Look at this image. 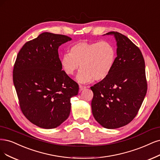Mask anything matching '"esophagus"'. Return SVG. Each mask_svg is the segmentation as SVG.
I'll return each instance as SVG.
<instances>
[{"instance_id":"34e87169","label":"esophagus","mask_w":160,"mask_h":160,"mask_svg":"<svg viewBox=\"0 0 160 160\" xmlns=\"http://www.w3.org/2000/svg\"><path fill=\"white\" fill-rule=\"evenodd\" d=\"M86 87L85 86H82V85H79V91H83V90H85V89H86Z\"/></svg>"}]
</instances>
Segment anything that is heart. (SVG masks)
Segmentation results:
<instances>
[{
	"mask_svg": "<svg viewBox=\"0 0 160 160\" xmlns=\"http://www.w3.org/2000/svg\"><path fill=\"white\" fill-rule=\"evenodd\" d=\"M116 58L117 52L111 42H79L71 47L70 53L63 54L60 64L69 76L74 75L81 65L76 80L85 84L106 79L114 68Z\"/></svg>",
	"mask_w": 160,
	"mask_h": 160,
	"instance_id": "1",
	"label": "heart"
}]
</instances>
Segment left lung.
<instances>
[{
  "mask_svg": "<svg viewBox=\"0 0 160 160\" xmlns=\"http://www.w3.org/2000/svg\"><path fill=\"white\" fill-rule=\"evenodd\" d=\"M117 58L111 73L94 86L91 108L102 127L115 129L130 123L136 116L147 92L145 62L140 49L117 32Z\"/></svg>",
  "mask_w": 160,
  "mask_h": 160,
  "instance_id": "8db88e82",
  "label": "left lung"
}]
</instances>
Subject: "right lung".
<instances>
[{"instance_id": "1", "label": "right lung", "mask_w": 160, "mask_h": 160, "mask_svg": "<svg viewBox=\"0 0 160 160\" xmlns=\"http://www.w3.org/2000/svg\"><path fill=\"white\" fill-rule=\"evenodd\" d=\"M71 38L43 32L26 42L18 53L13 82L21 111L32 123L55 128L67 119L71 98L79 85L66 75L60 64L58 48Z\"/></svg>"}]
</instances>
